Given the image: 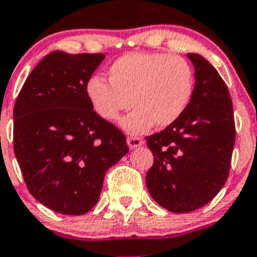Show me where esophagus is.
Returning a JSON list of instances; mask_svg holds the SVG:
<instances>
[{"instance_id": "1", "label": "esophagus", "mask_w": 257, "mask_h": 257, "mask_svg": "<svg viewBox=\"0 0 257 257\" xmlns=\"http://www.w3.org/2000/svg\"><path fill=\"white\" fill-rule=\"evenodd\" d=\"M126 143H128L129 149L133 150V149H137V147H140V146H142L143 141H142V138L136 137V136H129V137L126 138Z\"/></svg>"}]
</instances>
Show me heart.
Returning <instances> with one entry per match:
<instances>
[{"instance_id": "obj_1", "label": "heart", "mask_w": 257, "mask_h": 257, "mask_svg": "<svg viewBox=\"0 0 257 257\" xmlns=\"http://www.w3.org/2000/svg\"><path fill=\"white\" fill-rule=\"evenodd\" d=\"M193 88V71L183 57L132 52L110 66L108 82L89 78L85 93L96 114L107 121L136 107L121 125L129 133H145L155 124L168 128L177 123L188 108Z\"/></svg>"}]
</instances>
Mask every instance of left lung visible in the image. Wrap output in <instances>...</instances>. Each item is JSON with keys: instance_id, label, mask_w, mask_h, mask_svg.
Instances as JSON below:
<instances>
[{"instance_id": "left-lung-1", "label": "left lung", "mask_w": 257, "mask_h": 257, "mask_svg": "<svg viewBox=\"0 0 257 257\" xmlns=\"http://www.w3.org/2000/svg\"><path fill=\"white\" fill-rule=\"evenodd\" d=\"M195 66V88L177 123L146 137L154 164L146 174L151 197L172 212L209 203L229 175L235 124L228 87L202 56L187 54Z\"/></svg>"}]
</instances>
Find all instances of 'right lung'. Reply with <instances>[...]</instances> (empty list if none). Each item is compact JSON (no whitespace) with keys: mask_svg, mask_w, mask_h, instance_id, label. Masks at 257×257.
I'll return each instance as SVG.
<instances>
[{"mask_svg":"<svg viewBox=\"0 0 257 257\" xmlns=\"http://www.w3.org/2000/svg\"><path fill=\"white\" fill-rule=\"evenodd\" d=\"M103 59L52 51L16 98V160L31 195L59 214L88 212L100 198L106 172L129 151L123 132L96 114L85 93Z\"/></svg>","mask_w":257,"mask_h":257,"instance_id":"add662e5","label":"right lung"}]
</instances>
